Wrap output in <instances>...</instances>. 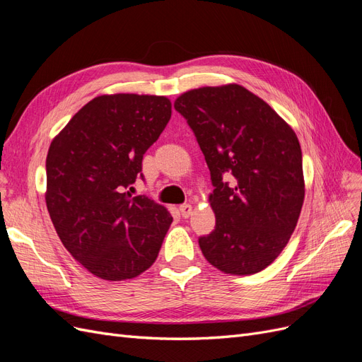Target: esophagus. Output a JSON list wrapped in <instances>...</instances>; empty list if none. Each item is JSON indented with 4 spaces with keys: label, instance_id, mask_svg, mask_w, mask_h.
Wrapping results in <instances>:
<instances>
[{
    "label": "esophagus",
    "instance_id": "esophagus-1",
    "mask_svg": "<svg viewBox=\"0 0 362 362\" xmlns=\"http://www.w3.org/2000/svg\"><path fill=\"white\" fill-rule=\"evenodd\" d=\"M192 205L190 204H182V205H180V213H181V216L184 217V218H187V217H190L192 216Z\"/></svg>",
    "mask_w": 362,
    "mask_h": 362
}]
</instances>
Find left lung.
<instances>
[{"label": "left lung", "mask_w": 362, "mask_h": 362, "mask_svg": "<svg viewBox=\"0 0 362 362\" xmlns=\"http://www.w3.org/2000/svg\"><path fill=\"white\" fill-rule=\"evenodd\" d=\"M173 107L198 140L214 187L216 226L199 237L204 257L233 275L266 269L288 243L303 204L294 131L238 84L185 92Z\"/></svg>", "instance_id": "8db88e82"}]
</instances>
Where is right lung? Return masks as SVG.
Instances as JSON below:
<instances>
[{
    "label": "right lung",
    "mask_w": 362,
    "mask_h": 362,
    "mask_svg": "<svg viewBox=\"0 0 362 362\" xmlns=\"http://www.w3.org/2000/svg\"><path fill=\"white\" fill-rule=\"evenodd\" d=\"M172 115L164 96H98L51 141L47 206L63 246L95 276L131 279L156 261L172 223L163 205L125 192Z\"/></svg>",
    "instance_id": "1"
}]
</instances>
